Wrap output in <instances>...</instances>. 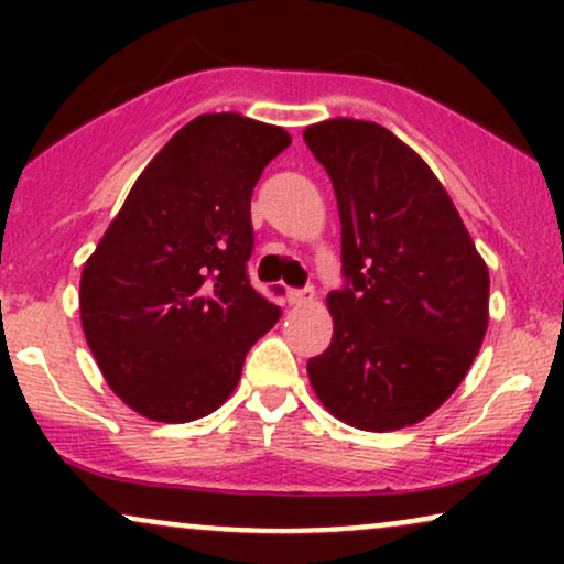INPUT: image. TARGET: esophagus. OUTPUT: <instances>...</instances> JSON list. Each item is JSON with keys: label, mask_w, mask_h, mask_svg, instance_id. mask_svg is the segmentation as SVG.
Segmentation results:
<instances>
[{"label": "esophagus", "mask_w": 564, "mask_h": 564, "mask_svg": "<svg viewBox=\"0 0 564 564\" xmlns=\"http://www.w3.org/2000/svg\"><path fill=\"white\" fill-rule=\"evenodd\" d=\"M313 296H315L313 286H307V289H289V302H291V304L313 302Z\"/></svg>", "instance_id": "obj_1"}]
</instances>
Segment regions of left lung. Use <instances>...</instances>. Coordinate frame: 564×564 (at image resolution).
I'll use <instances>...</instances> for the list:
<instances>
[{
    "mask_svg": "<svg viewBox=\"0 0 564 564\" xmlns=\"http://www.w3.org/2000/svg\"><path fill=\"white\" fill-rule=\"evenodd\" d=\"M304 142L332 177L345 275L310 384L341 422L403 430L437 411L480 352L488 268L445 187L390 129L328 119Z\"/></svg>",
    "mask_w": 564,
    "mask_h": 564,
    "instance_id": "obj_1",
    "label": "left lung"
}]
</instances>
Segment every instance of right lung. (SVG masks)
I'll return each mask as SVG.
<instances>
[{
    "label": "right lung",
    "mask_w": 564,
    "mask_h": 564,
    "mask_svg": "<svg viewBox=\"0 0 564 564\" xmlns=\"http://www.w3.org/2000/svg\"><path fill=\"white\" fill-rule=\"evenodd\" d=\"M289 142L286 129L241 113L196 116L142 170L84 264V336L140 416L185 424L217 411L281 318L246 262L251 193Z\"/></svg>",
    "instance_id": "right-lung-1"
}]
</instances>
